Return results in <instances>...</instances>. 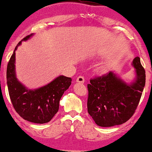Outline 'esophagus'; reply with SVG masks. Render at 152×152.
<instances>
[{
    "mask_svg": "<svg viewBox=\"0 0 152 152\" xmlns=\"http://www.w3.org/2000/svg\"><path fill=\"white\" fill-rule=\"evenodd\" d=\"M76 81H77V83H83L84 81H85V80H84V77H83V76H79V77H77V79H76Z\"/></svg>",
    "mask_w": 152,
    "mask_h": 152,
    "instance_id": "1",
    "label": "esophagus"
}]
</instances>
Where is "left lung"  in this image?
<instances>
[{"mask_svg":"<svg viewBox=\"0 0 152 152\" xmlns=\"http://www.w3.org/2000/svg\"><path fill=\"white\" fill-rule=\"evenodd\" d=\"M136 79L131 84L113 72L90 79L87 84V111L98 126L108 127L125 123L135 113L145 84V71L136 57Z\"/></svg>","mask_w":152,"mask_h":152,"instance_id":"1","label":"left lung"}]
</instances>
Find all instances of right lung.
<instances>
[{
  "instance_id": "add662e5",
  "label": "right lung",
  "mask_w": 152,
  "mask_h": 152,
  "mask_svg": "<svg viewBox=\"0 0 152 152\" xmlns=\"http://www.w3.org/2000/svg\"><path fill=\"white\" fill-rule=\"evenodd\" d=\"M31 35L19 41L10 59L7 69L8 91L12 106L21 118L32 123L45 124L50 121L57 113L61 97L70 87L72 78L62 75L34 90H28L18 81L15 74V51L22 41H26Z\"/></svg>"
}]
</instances>
